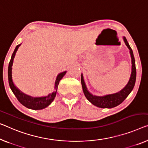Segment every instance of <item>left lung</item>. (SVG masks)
Returning a JSON list of instances; mask_svg holds the SVG:
<instances>
[{
  "label": "left lung",
  "mask_w": 148,
  "mask_h": 148,
  "mask_svg": "<svg viewBox=\"0 0 148 148\" xmlns=\"http://www.w3.org/2000/svg\"><path fill=\"white\" fill-rule=\"evenodd\" d=\"M123 41L130 50V53L131 55L132 58V72L131 76L130 78V80L127 82V85L123 88L122 90H120L119 92H117L115 94H109V95H106L103 96H94L92 94H90L88 91L86 84L84 82L83 78V74H81V83L82 86V89L84 94L89 102H91L92 104L96 106L98 108H112L120 105L121 103L123 102V100L127 98V96L130 94L132 91L136 83V68L135 64V58H134L133 51H132L130 46L129 45L125 37H123Z\"/></svg>",
  "instance_id": "left-lung-1"
}]
</instances>
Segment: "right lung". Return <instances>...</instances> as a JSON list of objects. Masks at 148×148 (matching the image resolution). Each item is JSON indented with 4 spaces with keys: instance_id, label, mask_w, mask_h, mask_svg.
<instances>
[{
    "instance_id": "obj_1",
    "label": "right lung",
    "mask_w": 148,
    "mask_h": 148,
    "mask_svg": "<svg viewBox=\"0 0 148 148\" xmlns=\"http://www.w3.org/2000/svg\"><path fill=\"white\" fill-rule=\"evenodd\" d=\"M21 45H18L16 46L15 49L13 52L11 59L10 60L9 64H8V83L11 90L16 97L18 100L19 101L20 103H22L25 107L28 108L29 109L32 110H42L44 109L48 106L50 103L52 102L54 99L56 95L57 89H58V86L59 82L63 78L64 76L66 73V71L61 72L56 77V81H55V86H54V91L52 94H49L48 96L44 97H32L30 96L26 95L24 94L23 92L15 86V85L13 83L12 79V66L13 64V60H14L15 54L17 51L18 48Z\"/></svg>"
}]
</instances>
